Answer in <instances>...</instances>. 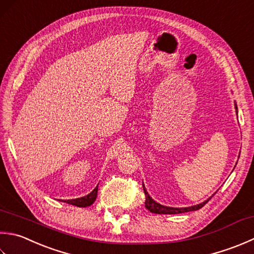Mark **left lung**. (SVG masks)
I'll return each mask as SVG.
<instances>
[{"mask_svg": "<svg viewBox=\"0 0 254 254\" xmlns=\"http://www.w3.org/2000/svg\"><path fill=\"white\" fill-rule=\"evenodd\" d=\"M235 109H236V112L238 114V107H237L236 102H235ZM143 190H144V193H145V208H146V209H148L153 213H160V215H162V213H163V215H177V213L195 211V210L200 209L201 207L205 206L206 203L208 202V200H209L211 198V197L208 198L207 200H205L201 203H198V205H195V206L183 207V208H174V207H167V206L161 205V203H158V202L154 200L153 198L150 195H148V192L146 190L145 186H144V184H143Z\"/></svg>", "mask_w": 254, "mask_h": 254, "instance_id": "8db88e82", "label": "left lung"}]
</instances>
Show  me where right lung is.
<instances>
[{"label":"right lung","mask_w":254,"mask_h":254,"mask_svg":"<svg viewBox=\"0 0 254 254\" xmlns=\"http://www.w3.org/2000/svg\"><path fill=\"white\" fill-rule=\"evenodd\" d=\"M97 195H98V186L94 188L90 193H88L87 196L76 198V199H69V200H63V201L70 203V205L77 206V207H88V206H91L94 202V200H96L97 198Z\"/></svg>","instance_id":"obj_1"}]
</instances>
